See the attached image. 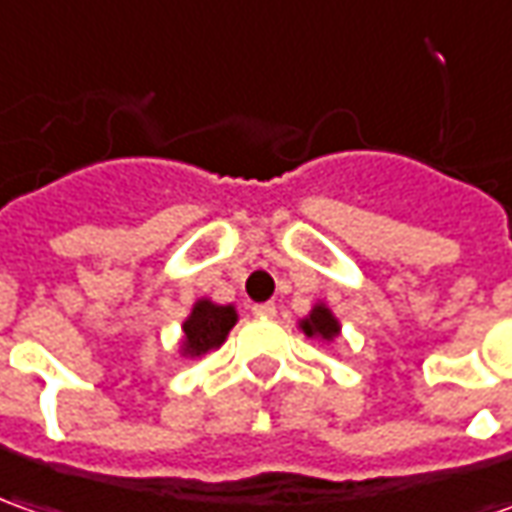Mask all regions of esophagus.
I'll list each match as a JSON object with an SVG mask.
<instances>
[{
    "mask_svg": "<svg viewBox=\"0 0 512 512\" xmlns=\"http://www.w3.org/2000/svg\"><path fill=\"white\" fill-rule=\"evenodd\" d=\"M252 314L257 319H274L277 316V308H274V302H260V305H252Z\"/></svg>",
    "mask_w": 512,
    "mask_h": 512,
    "instance_id": "obj_1",
    "label": "esophagus"
}]
</instances>
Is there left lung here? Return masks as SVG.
<instances>
[{"mask_svg":"<svg viewBox=\"0 0 512 512\" xmlns=\"http://www.w3.org/2000/svg\"><path fill=\"white\" fill-rule=\"evenodd\" d=\"M302 330H305V336H319V339H333V336H339V322H336V316L330 314L325 305H316L314 311L308 319H302Z\"/></svg>","mask_w":512,"mask_h":512,"instance_id":"left-lung-1","label":"left lung"}]
</instances>
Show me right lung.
I'll return each mask as SVG.
<instances>
[{
  "label": "right lung",
  "instance_id": "obj_1",
  "mask_svg": "<svg viewBox=\"0 0 512 512\" xmlns=\"http://www.w3.org/2000/svg\"><path fill=\"white\" fill-rule=\"evenodd\" d=\"M238 322V314L232 305H215L210 300H198L193 314L184 322V356H204L215 347H221L232 325Z\"/></svg>",
  "mask_w": 512,
  "mask_h": 512
}]
</instances>
